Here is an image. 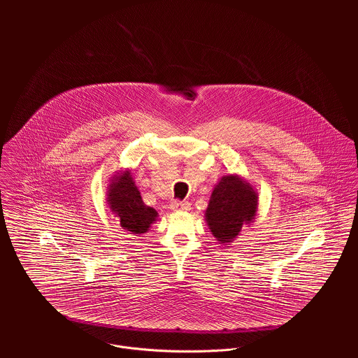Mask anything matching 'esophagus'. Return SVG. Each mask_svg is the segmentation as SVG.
<instances>
[{
  "instance_id": "1",
  "label": "esophagus",
  "mask_w": 358,
  "mask_h": 358,
  "mask_svg": "<svg viewBox=\"0 0 358 358\" xmlns=\"http://www.w3.org/2000/svg\"><path fill=\"white\" fill-rule=\"evenodd\" d=\"M171 209L172 210H189L190 204L187 201H173L171 204Z\"/></svg>"
}]
</instances>
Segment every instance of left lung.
<instances>
[{"label":"left lung","instance_id":"obj_1","mask_svg":"<svg viewBox=\"0 0 358 358\" xmlns=\"http://www.w3.org/2000/svg\"><path fill=\"white\" fill-rule=\"evenodd\" d=\"M257 192L237 173L224 175L215 185L205 209V222L222 245H229L244 226L254 223L257 212Z\"/></svg>","mask_w":358,"mask_h":358}]
</instances>
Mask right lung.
<instances>
[{"instance_id":"add662e5","label":"right lung","mask_w":358,"mask_h":358,"mask_svg":"<svg viewBox=\"0 0 358 358\" xmlns=\"http://www.w3.org/2000/svg\"><path fill=\"white\" fill-rule=\"evenodd\" d=\"M107 206L124 230L139 236L149 231L158 219L157 210L143 203L129 169L118 171L107 185Z\"/></svg>"}]
</instances>
